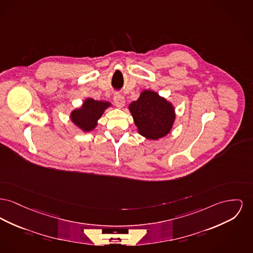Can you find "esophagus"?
<instances>
[{"label": "esophagus", "mask_w": 253, "mask_h": 253, "mask_svg": "<svg viewBox=\"0 0 253 253\" xmlns=\"http://www.w3.org/2000/svg\"><path fill=\"white\" fill-rule=\"evenodd\" d=\"M114 102L119 108H122L125 105V98H124L123 95L117 93L114 96Z\"/></svg>", "instance_id": "1"}]
</instances>
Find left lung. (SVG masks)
Masks as SVG:
<instances>
[{
    "mask_svg": "<svg viewBox=\"0 0 253 253\" xmlns=\"http://www.w3.org/2000/svg\"><path fill=\"white\" fill-rule=\"evenodd\" d=\"M129 110L137 132L149 139L169 134L176 119L172 103L150 89L143 90L138 99L129 105Z\"/></svg>",
    "mask_w": 253,
    "mask_h": 253,
    "instance_id": "1",
    "label": "left lung"
}]
</instances>
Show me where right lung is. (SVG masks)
I'll return each mask as SVG.
<instances>
[{"label": "right lung", "mask_w": 253, "mask_h": 253, "mask_svg": "<svg viewBox=\"0 0 253 253\" xmlns=\"http://www.w3.org/2000/svg\"><path fill=\"white\" fill-rule=\"evenodd\" d=\"M111 106L108 101H98L92 98H87L79 109H75L71 114V119L83 132L92 131L105 110Z\"/></svg>", "instance_id": "obj_1"}]
</instances>
